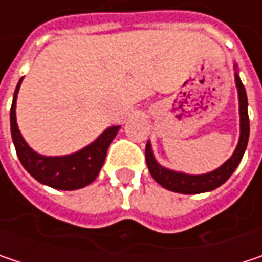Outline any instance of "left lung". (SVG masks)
<instances>
[{
	"label": "left lung",
	"mask_w": 262,
	"mask_h": 262,
	"mask_svg": "<svg viewBox=\"0 0 262 262\" xmlns=\"http://www.w3.org/2000/svg\"><path fill=\"white\" fill-rule=\"evenodd\" d=\"M235 84L236 91H238V103H239V139H238V144H236V148L232 153V156L214 171H209L206 174H186V173L174 171V170L162 167L155 159L151 144H150V141H147V145H145L147 167H148V171L153 176V179L161 186H164L165 189L174 191V192H181V194H200V192H208V191L219 188L235 171V168L241 162L243 155L246 151L247 141H249V132H250L249 114H247V95H246V89L238 76L236 65Z\"/></svg>",
	"instance_id": "left-lung-1"
}]
</instances>
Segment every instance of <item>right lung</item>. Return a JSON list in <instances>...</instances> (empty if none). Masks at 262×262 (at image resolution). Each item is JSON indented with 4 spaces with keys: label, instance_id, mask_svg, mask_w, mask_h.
Here are the masks:
<instances>
[{
    "label": "right lung",
    "instance_id": "obj_1",
    "mask_svg": "<svg viewBox=\"0 0 262 262\" xmlns=\"http://www.w3.org/2000/svg\"><path fill=\"white\" fill-rule=\"evenodd\" d=\"M21 81L23 79L19 80L13 94V103L10 109V130L16 155L23 167L37 182L56 189L73 191L94 182L104 164L107 148L112 139L117 136L120 126L107 127L94 142L76 153L65 156L39 155L27 144L16 123V98Z\"/></svg>",
    "mask_w": 262,
    "mask_h": 262
}]
</instances>
